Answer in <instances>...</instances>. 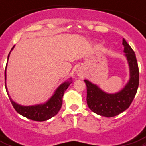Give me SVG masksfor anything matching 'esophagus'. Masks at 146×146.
<instances>
[{
  "label": "esophagus",
  "instance_id": "34e87169",
  "mask_svg": "<svg viewBox=\"0 0 146 146\" xmlns=\"http://www.w3.org/2000/svg\"><path fill=\"white\" fill-rule=\"evenodd\" d=\"M78 74H79V75H81V73H80V72H79V73H78Z\"/></svg>",
  "mask_w": 146,
  "mask_h": 146
}]
</instances>
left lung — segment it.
Returning <instances> with one entry per match:
<instances>
[{
  "label": "left lung",
  "mask_w": 146,
  "mask_h": 146,
  "mask_svg": "<svg viewBox=\"0 0 146 146\" xmlns=\"http://www.w3.org/2000/svg\"><path fill=\"white\" fill-rule=\"evenodd\" d=\"M124 52L130 71V79L126 86L115 94H108L92 84L84 80L87 89V104L94 113L98 115L112 117L126 111L134 99L139 82V72L136 54L126 40L123 39Z\"/></svg>",
  "instance_id": "8db88e82"
}]
</instances>
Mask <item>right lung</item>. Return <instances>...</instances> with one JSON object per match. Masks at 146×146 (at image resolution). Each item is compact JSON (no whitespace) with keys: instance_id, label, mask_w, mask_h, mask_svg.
I'll return each instance as SVG.
<instances>
[{"instance_id":"add662e5","label":"right lung","mask_w":146,"mask_h":146,"mask_svg":"<svg viewBox=\"0 0 146 146\" xmlns=\"http://www.w3.org/2000/svg\"><path fill=\"white\" fill-rule=\"evenodd\" d=\"M14 48L13 47L12 49ZM11 49V50H12ZM8 54L7 60L9 58ZM5 80H6V71H5ZM70 84V82H65L63 84L60 86L55 91L54 94L50 98V99L43 104H38V105H34V106H21L19 104L15 103L12 99L10 98V102L12 103L13 107L14 108L17 113H19L20 115L23 116L25 117L30 119L32 120L35 121H44L53 117L58 113L60 109L61 108L62 102H63V96H64V92L68 88V86ZM6 90H7V86H6Z\"/></svg>"}]
</instances>
